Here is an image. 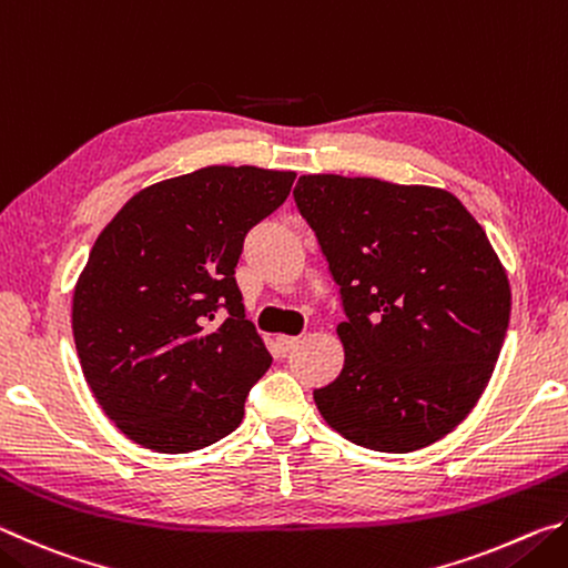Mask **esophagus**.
I'll return each mask as SVG.
<instances>
[{
	"label": "esophagus",
	"instance_id": "1",
	"mask_svg": "<svg viewBox=\"0 0 568 568\" xmlns=\"http://www.w3.org/2000/svg\"><path fill=\"white\" fill-rule=\"evenodd\" d=\"M297 343H301V338H293V335H277V348H281V353H291L293 348H297Z\"/></svg>",
	"mask_w": 568,
	"mask_h": 568
}]
</instances>
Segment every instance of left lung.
<instances>
[{"label":"left lung","instance_id":"obj_1","mask_svg":"<svg viewBox=\"0 0 568 568\" xmlns=\"http://www.w3.org/2000/svg\"><path fill=\"white\" fill-rule=\"evenodd\" d=\"M297 213L341 293V376L313 390L328 426L381 454L450 434L501 353L511 291L474 215L446 190L303 175Z\"/></svg>","mask_w":568,"mask_h":568}]
</instances>
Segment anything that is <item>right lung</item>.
I'll use <instances>...</instances> for the list:
<instances>
[{
	"mask_svg": "<svg viewBox=\"0 0 568 568\" xmlns=\"http://www.w3.org/2000/svg\"><path fill=\"white\" fill-rule=\"evenodd\" d=\"M295 172L215 165L158 182L102 230L77 281L84 381L134 444L190 454L240 426L271 353L245 321L235 265Z\"/></svg>",
	"mask_w": 568,
	"mask_h": 568,
	"instance_id": "add662e5",
	"label": "right lung"
}]
</instances>
